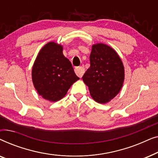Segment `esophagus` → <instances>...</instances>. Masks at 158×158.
I'll return each instance as SVG.
<instances>
[{
  "label": "esophagus",
  "instance_id": "34e87169",
  "mask_svg": "<svg viewBox=\"0 0 158 158\" xmlns=\"http://www.w3.org/2000/svg\"><path fill=\"white\" fill-rule=\"evenodd\" d=\"M75 72L79 77H82L84 73H85V69H84L83 67H81V66L77 67V68L75 69Z\"/></svg>",
  "mask_w": 158,
  "mask_h": 158
}]
</instances>
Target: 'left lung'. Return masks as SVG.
I'll list each match as a JSON object with an SVG mask.
<instances>
[{"instance_id":"obj_1","label":"left lung","mask_w":158,"mask_h":158,"mask_svg":"<svg viewBox=\"0 0 158 158\" xmlns=\"http://www.w3.org/2000/svg\"><path fill=\"white\" fill-rule=\"evenodd\" d=\"M90 68L83 76L90 96L99 103H106L118 95L124 81V67L117 52L109 45H92Z\"/></svg>"}]
</instances>
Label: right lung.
<instances>
[{
  "mask_svg": "<svg viewBox=\"0 0 158 158\" xmlns=\"http://www.w3.org/2000/svg\"><path fill=\"white\" fill-rule=\"evenodd\" d=\"M62 51L61 44L48 42L39 52L32 67L34 88L40 96L51 102L63 98L71 85L79 80Z\"/></svg>",
  "mask_w": 158,
  "mask_h": 158,
  "instance_id": "1",
  "label": "right lung"
}]
</instances>
